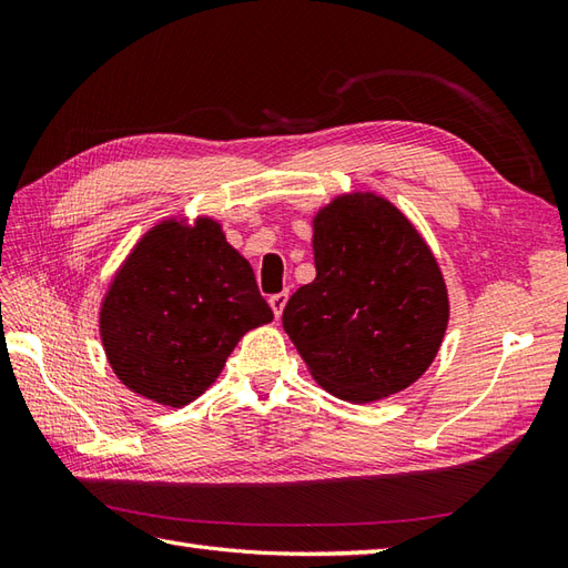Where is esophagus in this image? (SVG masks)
Listing matches in <instances>:
<instances>
[{"label":"esophagus","instance_id":"esophagus-1","mask_svg":"<svg viewBox=\"0 0 568 568\" xmlns=\"http://www.w3.org/2000/svg\"><path fill=\"white\" fill-rule=\"evenodd\" d=\"M268 303H271L273 315L281 317V315H283V307H285V303H287V293H275V295H271Z\"/></svg>","mask_w":568,"mask_h":568}]
</instances>
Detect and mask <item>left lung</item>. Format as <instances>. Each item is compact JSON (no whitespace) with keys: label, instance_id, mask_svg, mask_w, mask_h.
I'll return each instance as SVG.
<instances>
[{"label":"left lung","instance_id":"left-lung-1","mask_svg":"<svg viewBox=\"0 0 568 568\" xmlns=\"http://www.w3.org/2000/svg\"><path fill=\"white\" fill-rule=\"evenodd\" d=\"M312 224L317 277L287 300L283 329L312 378L342 400L405 390L429 368L449 322L437 258L373 192L332 200Z\"/></svg>","mask_w":568,"mask_h":568}]
</instances>
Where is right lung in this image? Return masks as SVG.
I'll return each instance as SVG.
<instances>
[{
    "label": "right lung",
    "instance_id": "right-lung-1",
    "mask_svg": "<svg viewBox=\"0 0 568 568\" xmlns=\"http://www.w3.org/2000/svg\"><path fill=\"white\" fill-rule=\"evenodd\" d=\"M271 320L248 261L202 216L192 226L165 220L139 241L102 300L100 334L129 390L183 407L216 381L241 336Z\"/></svg>",
    "mask_w": 568,
    "mask_h": 568
}]
</instances>
